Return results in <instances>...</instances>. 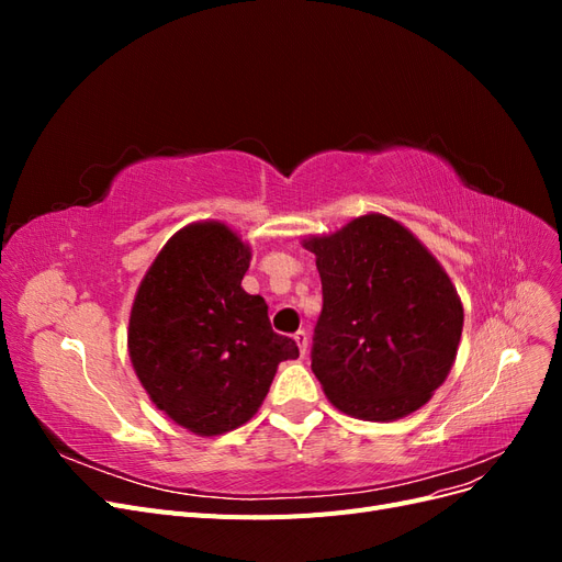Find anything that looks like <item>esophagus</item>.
Wrapping results in <instances>:
<instances>
[{"mask_svg":"<svg viewBox=\"0 0 562 562\" xmlns=\"http://www.w3.org/2000/svg\"><path fill=\"white\" fill-rule=\"evenodd\" d=\"M293 337H295V342H297V347H300L302 356L307 353V347H310V333H307V330H297Z\"/></svg>","mask_w":562,"mask_h":562,"instance_id":"esophagus-1","label":"esophagus"}]
</instances>
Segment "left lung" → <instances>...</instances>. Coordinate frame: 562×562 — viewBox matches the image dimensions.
<instances>
[{
  "instance_id": "obj_1",
  "label": "left lung",
  "mask_w": 562,
  "mask_h": 562,
  "mask_svg": "<svg viewBox=\"0 0 562 562\" xmlns=\"http://www.w3.org/2000/svg\"><path fill=\"white\" fill-rule=\"evenodd\" d=\"M304 246L321 274L312 370L326 396L370 422L415 413L446 382L464 326L443 267L384 215H361Z\"/></svg>"
}]
</instances>
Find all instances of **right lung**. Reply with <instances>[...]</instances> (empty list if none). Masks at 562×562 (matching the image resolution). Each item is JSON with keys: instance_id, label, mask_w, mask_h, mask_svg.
Masks as SVG:
<instances>
[{"instance_id": "right-lung-1", "label": "right lung", "mask_w": 562, "mask_h": 562, "mask_svg": "<svg viewBox=\"0 0 562 562\" xmlns=\"http://www.w3.org/2000/svg\"><path fill=\"white\" fill-rule=\"evenodd\" d=\"M250 250L229 227L196 223L168 241L145 274L128 323L135 375L180 427L217 436L262 405L295 339L271 330L267 302L241 279Z\"/></svg>"}]
</instances>
